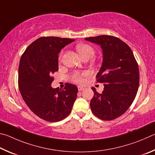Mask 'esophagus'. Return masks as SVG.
<instances>
[{
  "label": "esophagus",
  "instance_id": "obj_1",
  "mask_svg": "<svg viewBox=\"0 0 155 155\" xmlns=\"http://www.w3.org/2000/svg\"><path fill=\"white\" fill-rule=\"evenodd\" d=\"M78 91H82L84 90V88L83 86H78Z\"/></svg>",
  "mask_w": 155,
  "mask_h": 155
}]
</instances>
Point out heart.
<instances>
[{"mask_svg": "<svg viewBox=\"0 0 155 155\" xmlns=\"http://www.w3.org/2000/svg\"><path fill=\"white\" fill-rule=\"evenodd\" d=\"M77 50L81 56V58L85 56L92 57L94 54V49L88 44H80L77 45ZM86 75V73H75L72 76V80L76 83H82L84 82L83 77Z\"/></svg>", "mask_w": 155, "mask_h": 155, "instance_id": "b5f03b06", "label": "heart"}]
</instances>
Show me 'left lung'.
<instances>
[{
	"mask_svg": "<svg viewBox=\"0 0 155 155\" xmlns=\"http://www.w3.org/2000/svg\"><path fill=\"white\" fill-rule=\"evenodd\" d=\"M85 40L100 45L103 51L102 64L96 77L104 88L99 93L92 88L91 110L101 120H114L123 115L135 98L140 82L138 64L129 46L117 37L100 35Z\"/></svg>",
	"mask_w": 155,
	"mask_h": 155,
	"instance_id": "1",
	"label": "left lung"
}]
</instances>
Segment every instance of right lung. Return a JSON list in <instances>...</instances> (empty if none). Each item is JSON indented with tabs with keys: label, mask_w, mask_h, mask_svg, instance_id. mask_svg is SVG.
<instances>
[{
	"label": "right lung",
	"mask_w": 155,
	"mask_h": 155,
	"mask_svg": "<svg viewBox=\"0 0 155 155\" xmlns=\"http://www.w3.org/2000/svg\"><path fill=\"white\" fill-rule=\"evenodd\" d=\"M74 39L56 37H40L21 56L18 86L21 97L35 114L49 122H58L71 112L78 91L67 83L63 90L51 86V75L58 70V54Z\"/></svg>",
	"instance_id": "1"
}]
</instances>
